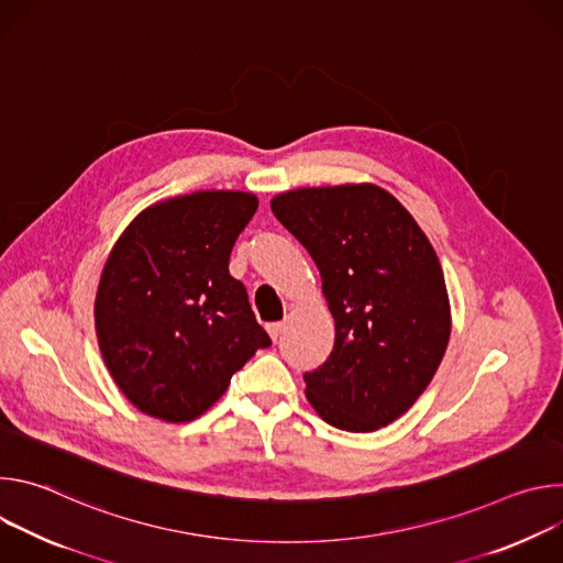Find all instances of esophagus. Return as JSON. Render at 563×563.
Masks as SVG:
<instances>
[{"mask_svg": "<svg viewBox=\"0 0 563 563\" xmlns=\"http://www.w3.org/2000/svg\"><path fill=\"white\" fill-rule=\"evenodd\" d=\"M267 332H269L272 341H278V336L283 334V323H269V325H267Z\"/></svg>", "mask_w": 563, "mask_h": 563, "instance_id": "34e87169", "label": "esophagus"}]
</instances>
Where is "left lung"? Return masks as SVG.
I'll return each mask as SVG.
<instances>
[{"instance_id": "1", "label": "left lung", "mask_w": 563, "mask_h": 563, "mask_svg": "<svg viewBox=\"0 0 563 563\" xmlns=\"http://www.w3.org/2000/svg\"><path fill=\"white\" fill-rule=\"evenodd\" d=\"M313 258L336 323L305 394L330 426L374 432L430 385L450 341V302L430 240L376 185L296 189L272 200Z\"/></svg>"}]
</instances>
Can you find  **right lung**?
Wrapping results in <instances>:
<instances>
[{
	"mask_svg": "<svg viewBox=\"0 0 563 563\" xmlns=\"http://www.w3.org/2000/svg\"><path fill=\"white\" fill-rule=\"evenodd\" d=\"M258 209L243 191H198L144 209L115 243L96 298L102 358L131 404L187 423L272 339L229 274Z\"/></svg>",
	"mask_w": 563,
	"mask_h": 563,
	"instance_id": "1",
	"label": "right lung"
}]
</instances>
